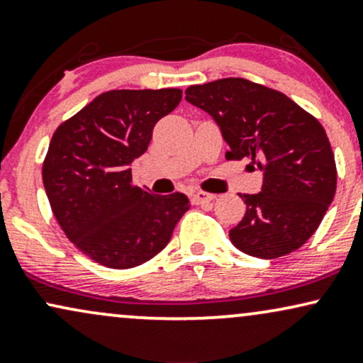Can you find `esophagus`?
<instances>
[{"mask_svg": "<svg viewBox=\"0 0 363 363\" xmlns=\"http://www.w3.org/2000/svg\"><path fill=\"white\" fill-rule=\"evenodd\" d=\"M216 198V194H211V193H205V191H196L193 194V199L196 205H205V203H210L213 201Z\"/></svg>", "mask_w": 363, "mask_h": 363, "instance_id": "34e87169", "label": "esophagus"}]
</instances>
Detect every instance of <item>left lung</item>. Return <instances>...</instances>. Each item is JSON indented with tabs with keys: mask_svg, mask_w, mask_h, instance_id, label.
Here are the masks:
<instances>
[{
	"mask_svg": "<svg viewBox=\"0 0 363 363\" xmlns=\"http://www.w3.org/2000/svg\"><path fill=\"white\" fill-rule=\"evenodd\" d=\"M186 101L213 116L227 160L264 170L259 194H239L245 215L228 232L249 256L274 259L302 247L318 230L336 193V162L314 116L281 91L245 78L193 85Z\"/></svg>",
	"mask_w": 363,
	"mask_h": 363,
	"instance_id": "1",
	"label": "left lung"
}]
</instances>
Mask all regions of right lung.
<instances>
[{"instance_id": "1", "label": "right lung", "mask_w": 363, "mask_h": 363, "mask_svg": "<svg viewBox=\"0 0 363 363\" xmlns=\"http://www.w3.org/2000/svg\"><path fill=\"white\" fill-rule=\"evenodd\" d=\"M181 99V89L104 91L54 131L45 193L61 230L91 261L126 269L152 259L189 208L186 194L138 187L129 169Z\"/></svg>"}]
</instances>
